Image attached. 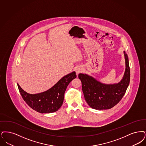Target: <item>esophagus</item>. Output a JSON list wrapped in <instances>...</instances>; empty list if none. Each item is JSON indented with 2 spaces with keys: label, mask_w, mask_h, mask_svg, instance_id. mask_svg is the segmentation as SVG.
<instances>
[{
  "label": "esophagus",
  "mask_w": 146,
  "mask_h": 146,
  "mask_svg": "<svg viewBox=\"0 0 146 146\" xmlns=\"http://www.w3.org/2000/svg\"><path fill=\"white\" fill-rule=\"evenodd\" d=\"M82 71V68L81 67H78L76 68V74H78L79 73H80Z\"/></svg>",
  "instance_id": "obj_1"
}]
</instances>
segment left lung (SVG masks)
I'll use <instances>...</instances> for the list:
<instances>
[{
    "label": "left lung",
    "instance_id": "8db88e82",
    "mask_svg": "<svg viewBox=\"0 0 146 146\" xmlns=\"http://www.w3.org/2000/svg\"><path fill=\"white\" fill-rule=\"evenodd\" d=\"M125 70L122 80L118 84L106 85L98 82L93 77L80 73L78 75L82 82V90L88 105L96 110L111 109L118 104L128 87L130 71L128 55L124 52Z\"/></svg>",
    "mask_w": 146,
    "mask_h": 146
}]
</instances>
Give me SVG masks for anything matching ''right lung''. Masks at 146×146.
<instances>
[{
	"label": "right lung",
	"instance_id": "1",
	"mask_svg": "<svg viewBox=\"0 0 146 146\" xmlns=\"http://www.w3.org/2000/svg\"><path fill=\"white\" fill-rule=\"evenodd\" d=\"M75 72L64 76L54 86L40 94H28L17 84L18 88L24 100L31 108L41 113H52L58 111L62 106L66 88L75 79Z\"/></svg>",
	"mask_w": 146,
	"mask_h": 146
}]
</instances>
